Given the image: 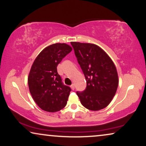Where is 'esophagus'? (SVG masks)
<instances>
[{
  "label": "esophagus",
  "mask_w": 146,
  "mask_h": 146,
  "mask_svg": "<svg viewBox=\"0 0 146 146\" xmlns=\"http://www.w3.org/2000/svg\"><path fill=\"white\" fill-rule=\"evenodd\" d=\"M70 88H71V89H72V90H74V89H75V87H74V84H72V85L70 86Z\"/></svg>",
  "instance_id": "obj_1"
}]
</instances>
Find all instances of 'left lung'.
Returning <instances> with one entry per match:
<instances>
[{"label":"left lung","instance_id":"1","mask_svg":"<svg viewBox=\"0 0 146 146\" xmlns=\"http://www.w3.org/2000/svg\"><path fill=\"white\" fill-rule=\"evenodd\" d=\"M71 45L87 83L84 92H76L80 102L91 111L105 108L115 96L119 85L115 64L95 44L71 42Z\"/></svg>","mask_w":146,"mask_h":146}]
</instances>
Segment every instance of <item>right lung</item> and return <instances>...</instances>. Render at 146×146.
<instances>
[{"label": "right lung", "mask_w": 146, "mask_h": 146, "mask_svg": "<svg viewBox=\"0 0 146 146\" xmlns=\"http://www.w3.org/2000/svg\"><path fill=\"white\" fill-rule=\"evenodd\" d=\"M72 50L66 43L52 44L38 54L31 66L29 90L33 100L43 111L54 113L66 105L71 89L62 84L56 67Z\"/></svg>", "instance_id": "add662e5"}]
</instances>
